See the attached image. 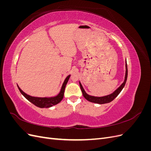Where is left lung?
<instances>
[{
    "mask_svg": "<svg viewBox=\"0 0 151 151\" xmlns=\"http://www.w3.org/2000/svg\"><path fill=\"white\" fill-rule=\"evenodd\" d=\"M125 79L124 81H123V83L118 87V88L113 92L111 94H109L106 96H101V97H98V96H91L88 94H87L86 92L85 91L84 89L83 88V86H82L81 82L79 81V85H80V88L82 91V93H83V96L86 98V99L88 100V101L92 102L94 103H97V104H105V103H108L109 102L112 101L113 100L115 99L117 96L120 94V93L123 89V88H124V86L125 85V83L127 82V76H128V69H127V60L125 61Z\"/></svg>",
    "mask_w": 151,
    "mask_h": 151,
    "instance_id": "left-lung-1",
    "label": "left lung"
}]
</instances>
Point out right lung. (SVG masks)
Listing matches in <instances>:
<instances>
[{
	"instance_id": "1",
	"label": "right lung",
	"mask_w": 151,
	"mask_h": 151,
	"mask_svg": "<svg viewBox=\"0 0 151 151\" xmlns=\"http://www.w3.org/2000/svg\"><path fill=\"white\" fill-rule=\"evenodd\" d=\"M70 77V75H68L66 77L64 81H63L62 88L60 89V92H59V93L57 96H52V97L31 96L25 93L23 91H22L21 89L19 87V86L18 85L17 86L21 93L24 96V97H25V98L28 99V101H30L31 103H33V104L35 105V106L41 108H47L52 107L54 106V105L57 104L62 101L63 98V95H64V91H65L66 84H67V82L68 79H69Z\"/></svg>"
}]
</instances>
